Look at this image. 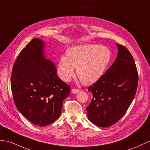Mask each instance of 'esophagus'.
<instances>
[{
    "label": "esophagus",
    "instance_id": "1",
    "mask_svg": "<svg viewBox=\"0 0 150 150\" xmlns=\"http://www.w3.org/2000/svg\"><path fill=\"white\" fill-rule=\"evenodd\" d=\"M79 92H80V90L77 89H71V93L73 94H76V93H79Z\"/></svg>",
    "mask_w": 150,
    "mask_h": 150
}]
</instances>
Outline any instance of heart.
Returning <instances> with one entry per match:
<instances>
[{
  "mask_svg": "<svg viewBox=\"0 0 150 150\" xmlns=\"http://www.w3.org/2000/svg\"><path fill=\"white\" fill-rule=\"evenodd\" d=\"M112 59L110 49L98 44H83L68 48L66 56L60 58L57 74L64 82L70 81L76 75L86 85H91L100 79Z\"/></svg>",
  "mask_w": 150,
  "mask_h": 150,
  "instance_id": "obj_1",
  "label": "heart"
}]
</instances>
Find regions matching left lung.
Segmentation results:
<instances>
[{
  "label": "left lung",
  "instance_id": "left-lung-1",
  "mask_svg": "<svg viewBox=\"0 0 150 150\" xmlns=\"http://www.w3.org/2000/svg\"><path fill=\"white\" fill-rule=\"evenodd\" d=\"M116 59L102 77L88 91L93 94L86 108L91 122L108 127L124 116L135 96L138 75L135 61L124 46L116 44Z\"/></svg>",
  "mask_w": 150,
  "mask_h": 150
}]
</instances>
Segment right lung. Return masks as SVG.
Returning a JSON list of instances; mask_svg holds the SVG:
<instances>
[{"label":"right lung","mask_w":150,"mask_h":150,"mask_svg":"<svg viewBox=\"0 0 150 150\" xmlns=\"http://www.w3.org/2000/svg\"><path fill=\"white\" fill-rule=\"evenodd\" d=\"M45 42L35 38L15 62L11 90L18 110L32 124L44 127L59 118L70 87L57 76L55 64L47 59Z\"/></svg>","instance_id":"1"}]
</instances>
